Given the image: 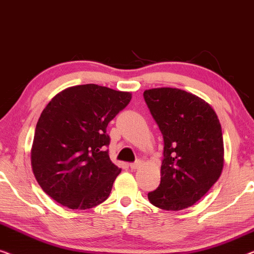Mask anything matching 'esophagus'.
<instances>
[{
  "label": "esophagus",
  "instance_id": "obj_1",
  "mask_svg": "<svg viewBox=\"0 0 254 254\" xmlns=\"http://www.w3.org/2000/svg\"><path fill=\"white\" fill-rule=\"evenodd\" d=\"M140 164H141L140 160H137V161L130 163V168H131V169H137V168L140 166Z\"/></svg>",
  "mask_w": 254,
  "mask_h": 254
}]
</instances>
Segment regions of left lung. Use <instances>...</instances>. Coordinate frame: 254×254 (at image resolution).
<instances>
[{"instance_id": "1", "label": "left lung", "mask_w": 254, "mask_h": 254, "mask_svg": "<svg viewBox=\"0 0 254 254\" xmlns=\"http://www.w3.org/2000/svg\"><path fill=\"white\" fill-rule=\"evenodd\" d=\"M144 99L163 137L161 182L148 192V200L166 210L188 208L222 171L220 121L208 103L178 88H152L144 92Z\"/></svg>"}]
</instances>
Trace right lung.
I'll use <instances>...</instances> for the list:
<instances>
[{"mask_svg": "<svg viewBox=\"0 0 254 254\" xmlns=\"http://www.w3.org/2000/svg\"><path fill=\"white\" fill-rule=\"evenodd\" d=\"M131 94L95 84L69 87L46 106L35 127L31 159L38 183L71 209L109 197L121 169L112 162L107 127Z\"/></svg>", "mask_w": 254, "mask_h": 254, "instance_id": "obj_1", "label": "right lung"}]
</instances>
